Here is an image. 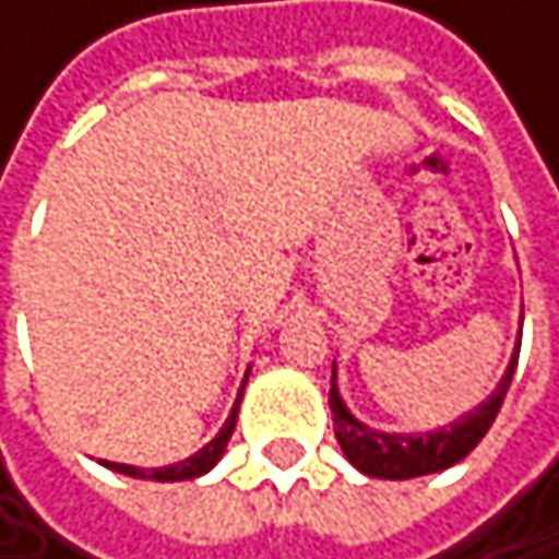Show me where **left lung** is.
<instances>
[{
	"instance_id": "8db88e82",
	"label": "left lung",
	"mask_w": 559,
	"mask_h": 559,
	"mask_svg": "<svg viewBox=\"0 0 559 559\" xmlns=\"http://www.w3.org/2000/svg\"><path fill=\"white\" fill-rule=\"evenodd\" d=\"M518 354H521V347L514 350L511 367H508L504 380L498 383V390L475 413L462 416L449 429L426 432V436H390V432H373V429L360 426L347 413V406H344V400L337 393V383L331 380L334 432H337V442H341L344 455L364 475H370V478H396V481L400 478L432 475V472H442V468L462 462L485 439L495 416L501 413V403L508 396V386H511V377H514V367H518Z\"/></svg>"
}]
</instances>
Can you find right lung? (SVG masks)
Returning <instances> with one entry per match:
<instances>
[{"label": "right lung", "mask_w": 559, "mask_h": 559, "mask_svg": "<svg viewBox=\"0 0 559 559\" xmlns=\"http://www.w3.org/2000/svg\"><path fill=\"white\" fill-rule=\"evenodd\" d=\"M241 390H245V383H241ZM238 400H241V393H238ZM235 419H238V403H235V409L228 413V419H225V426L218 429V436H215L205 449H199L195 455H189V459H182V462H176V465H166V468H133V465H117V462H104V465H107V468H114V472H120V475H130V478H150V481H182V478L205 475V472L222 459L225 442L231 439Z\"/></svg>", "instance_id": "right-lung-1"}]
</instances>
